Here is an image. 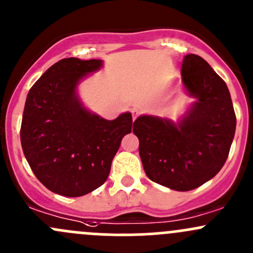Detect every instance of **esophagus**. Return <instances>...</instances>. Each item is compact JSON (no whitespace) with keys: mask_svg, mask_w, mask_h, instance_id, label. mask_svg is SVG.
<instances>
[{"mask_svg":"<svg viewBox=\"0 0 253 253\" xmlns=\"http://www.w3.org/2000/svg\"><path fill=\"white\" fill-rule=\"evenodd\" d=\"M138 115H139V111L137 110V109H133V110H132V119H133V121L137 119Z\"/></svg>","mask_w":253,"mask_h":253,"instance_id":"obj_1","label":"esophagus"}]
</instances>
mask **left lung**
I'll use <instances>...</instances> for the list:
<instances>
[{"label":"left lung","instance_id":"1","mask_svg":"<svg viewBox=\"0 0 253 253\" xmlns=\"http://www.w3.org/2000/svg\"><path fill=\"white\" fill-rule=\"evenodd\" d=\"M181 81L195 98L174 122L141 115L133 124L148 177L175 191H191L213 178L228 159L236 128L230 93L201 56L186 55Z\"/></svg>","mask_w":253,"mask_h":253}]
</instances>
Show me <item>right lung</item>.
Masks as SVG:
<instances>
[{"label":"right lung","mask_w":253,"mask_h":253,"mask_svg":"<svg viewBox=\"0 0 253 253\" xmlns=\"http://www.w3.org/2000/svg\"><path fill=\"white\" fill-rule=\"evenodd\" d=\"M103 67L101 60L58 61L30 88L20 142L38 180L52 192L79 197L100 187L122 138L132 129L131 112L109 121L89 111L78 84Z\"/></svg>","instance_id":"1"}]
</instances>
